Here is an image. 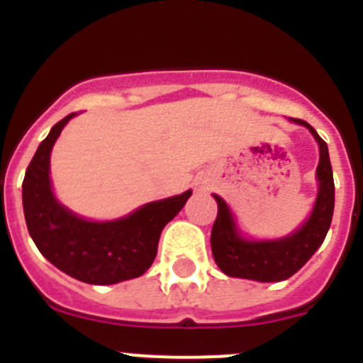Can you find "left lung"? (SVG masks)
<instances>
[{
	"mask_svg": "<svg viewBox=\"0 0 363 363\" xmlns=\"http://www.w3.org/2000/svg\"><path fill=\"white\" fill-rule=\"evenodd\" d=\"M291 121L303 125L320 147V162L316 169L318 194L313 213L293 234L280 240H247L240 234L229 205L214 194L218 216L211 230V249L214 262L227 277L247 278L256 281H281L291 278L318 251L331 227L335 211V179L327 143L307 121L293 118Z\"/></svg>",
	"mask_w": 363,
	"mask_h": 363,
	"instance_id": "8db88e82",
	"label": "left lung"
}]
</instances>
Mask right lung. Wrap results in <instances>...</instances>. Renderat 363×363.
Segmentation results:
<instances>
[{"label": "right lung", "mask_w": 363, "mask_h": 363, "mask_svg": "<svg viewBox=\"0 0 363 363\" xmlns=\"http://www.w3.org/2000/svg\"><path fill=\"white\" fill-rule=\"evenodd\" d=\"M76 112L57 121L38 147L23 179V213L41 255L69 277L111 285L142 277L158 252L163 227L184 209L192 191L150 201L112 221H91L56 200L50 185V150Z\"/></svg>", "instance_id": "1"}]
</instances>
